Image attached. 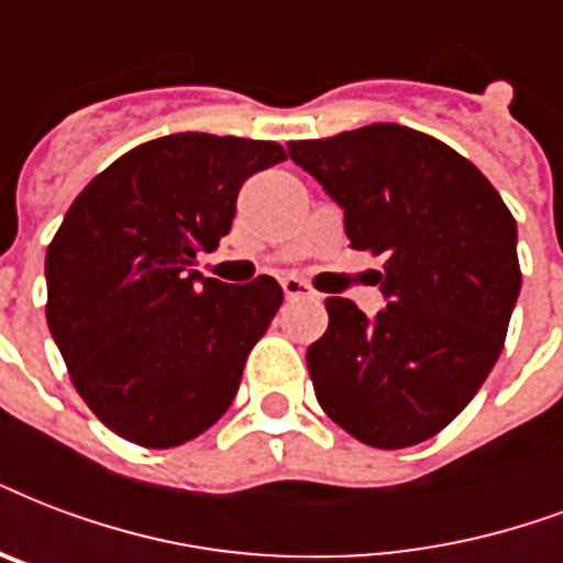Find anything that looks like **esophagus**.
Wrapping results in <instances>:
<instances>
[{
  "label": "esophagus",
  "mask_w": 563,
  "mask_h": 563,
  "mask_svg": "<svg viewBox=\"0 0 563 563\" xmlns=\"http://www.w3.org/2000/svg\"><path fill=\"white\" fill-rule=\"evenodd\" d=\"M283 291H286V298L289 300L316 298V291H312L307 283L300 280V277H286V280H283Z\"/></svg>",
  "instance_id": "obj_1"
}]
</instances>
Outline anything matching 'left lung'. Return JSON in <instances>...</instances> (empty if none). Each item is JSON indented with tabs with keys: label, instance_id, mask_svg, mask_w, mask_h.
Segmentation results:
<instances>
[{
	"label": "left lung",
	"instance_id": "left-lung-1",
	"mask_svg": "<svg viewBox=\"0 0 563 563\" xmlns=\"http://www.w3.org/2000/svg\"><path fill=\"white\" fill-rule=\"evenodd\" d=\"M289 156L342 206L351 247L386 253L375 319L328 298L307 351L321 410L375 449L440 434L505 345L522 283L514 214L461 153L398 123L291 141Z\"/></svg>",
	"mask_w": 563,
	"mask_h": 563
}]
</instances>
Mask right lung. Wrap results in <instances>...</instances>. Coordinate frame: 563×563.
Listing matches in <instances>:
<instances>
[{
  "label": "right lung",
  "mask_w": 563,
  "mask_h": 563,
  "mask_svg": "<svg viewBox=\"0 0 563 563\" xmlns=\"http://www.w3.org/2000/svg\"><path fill=\"white\" fill-rule=\"evenodd\" d=\"M283 158L274 141L177 132L111 162L64 214L49 333L85 405L129 443L183 445L233 405L283 289L203 277L195 260L230 233L244 179Z\"/></svg>",
  "instance_id": "right-lung-1"
}]
</instances>
